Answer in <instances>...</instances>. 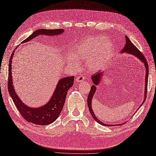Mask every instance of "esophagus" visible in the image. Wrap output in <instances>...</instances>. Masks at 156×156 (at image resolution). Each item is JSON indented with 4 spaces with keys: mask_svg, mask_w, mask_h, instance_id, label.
<instances>
[{
    "mask_svg": "<svg viewBox=\"0 0 156 156\" xmlns=\"http://www.w3.org/2000/svg\"><path fill=\"white\" fill-rule=\"evenodd\" d=\"M85 77L83 76V75H79V76L77 77L76 79H75V80H76L77 82H81V81H83L84 79H85Z\"/></svg>",
    "mask_w": 156,
    "mask_h": 156,
    "instance_id": "1",
    "label": "esophagus"
}]
</instances>
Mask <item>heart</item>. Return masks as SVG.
<instances>
[{"mask_svg": "<svg viewBox=\"0 0 156 156\" xmlns=\"http://www.w3.org/2000/svg\"><path fill=\"white\" fill-rule=\"evenodd\" d=\"M114 45L104 36H95L83 39L76 46L75 54L83 60H87V65L90 71L102 69L113 55ZM71 64L77 66L78 59L75 56L69 58Z\"/></svg>", "mask_w": 156, "mask_h": 156, "instance_id": "obj_1", "label": "heart"}]
</instances>
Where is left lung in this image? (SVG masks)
<instances>
[{"label": "left lung", "mask_w": 156, "mask_h": 156, "mask_svg": "<svg viewBox=\"0 0 156 156\" xmlns=\"http://www.w3.org/2000/svg\"><path fill=\"white\" fill-rule=\"evenodd\" d=\"M125 39H126V43H125V46L124 47V48L121 50V52H126V53H129L130 54H133V55L135 56L136 57H137L138 59H140V61L144 63V66H145V68H146V81H145V97H144V101L146 98V94H147L146 92H147V87H148V73H149V68H148V63H147V60L145 58L144 56L143 55V54L139 50H138L135 46H134L132 43L131 41L129 40V38L125 36ZM102 72H98L95 74H94L93 75H92V81L93 82L94 85L91 87L90 88V90L89 92V93H88V98H87V104H88V109H89V111L91 113V115L92 116V117L95 119V121L96 122H98V123L104 125V126H107V127H111V126H114V125H108V124H105L104 123H102V121H100L97 117H96L94 115V113L92 111V106H91V102H92V98H93V95L94 94V92L96 91V85H98L101 78H102V75L104 74ZM144 101L143 102H144ZM143 104V103H142Z\"/></svg>", "instance_id": "1"}]
</instances>
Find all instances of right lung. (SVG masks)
Returning a JSON list of instances; mask_svg holds the SVG:
<instances>
[{"mask_svg":"<svg viewBox=\"0 0 156 156\" xmlns=\"http://www.w3.org/2000/svg\"><path fill=\"white\" fill-rule=\"evenodd\" d=\"M64 33V29H37L34 33L25 39L22 43H26L39 35H57ZM10 56L8 67V88L12 99L20 114L27 121L39 125H47L53 123L60 115L64 106L66 97L69 88L73 85L74 77H66L59 81L55 90L49 102L44 106L38 108H29L23 104L15 92L12 85V59Z\"/></svg>","mask_w":156,"mask_h":156,"instance_id":"obj_1","label":"right lung"}]
</instances>
